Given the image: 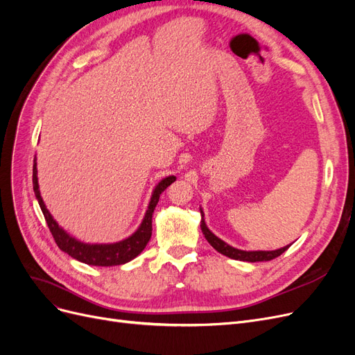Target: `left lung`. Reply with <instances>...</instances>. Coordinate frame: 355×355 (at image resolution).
<instances>
[{"mask_svg":"<svg viewBox=\"0 0 355 355\" xmlns=\"http://www.w3.org/2000/svg\"><path fill=\"white\" fill-rule=\"evenodd\" d=\"M200 213H201V231L204 234V237L210 243V245L213 247L214 250H218L219 253H222L223 256H228L231 259L235 261H243V262H265V261H271L275 259V257L280 256L282 253H284L288 245L282 247V249H277V250H241V249H235V247L230 245L228 243H225L223 240H220L219 237H216L206 225V220H204V211L200 207Z\"/></svg>","mask_w":355,"mask_h":355,"instance_id":"1","label":"left lung"}]
</instances>
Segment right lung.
<instances>
[{"instance_id": "obj_1", "label": "right lung", "mask_w": 355, "mask_h": 355, "mask_svg": "<svg viewBox=\"0 0 355 355\" xmlns=\"http://www.w3.org/2000/svg\"><path fill=\"white\" fill-rule=\"evenodd\" d=\"M38 170H37V157L34 158V168H32V184H34V192L35 197L38 200V204L41 207L42 214H44L46 222L50 228V232L55 239L56 244L59 245V249L62 252L68 253L73 259H77L83 263L93 265V266H114V265H123L130 262L132 259L137 254H141V252L145 249L149 239H151L153 234V213L155 210L157 202L159 200L161 192H163L168 185L173 184L176 180V176H167L164 179H161L158 184L155 185L151 200H149L148 209L145 211V216L139 225V228L130 235L121 241L116 243H84L80 241L75 237H72L71 234H68L65 230H63L60 225L53 219L50 211L47 210L44 201H42L41 192H40V185H38Z\"/></svg>"}]
</instances>
